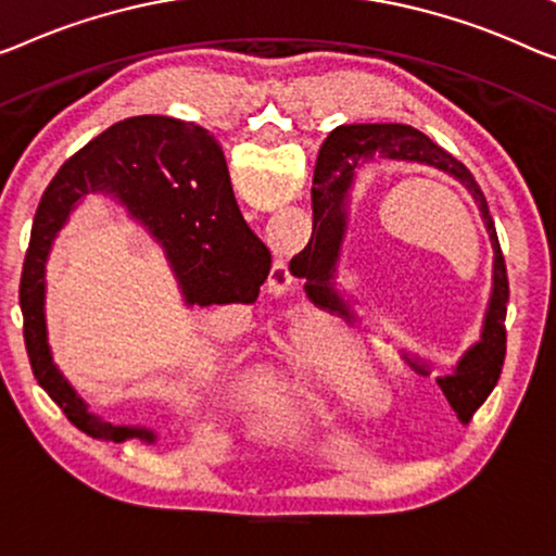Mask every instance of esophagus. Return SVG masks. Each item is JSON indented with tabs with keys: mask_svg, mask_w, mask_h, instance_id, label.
I'll list each match as a JSON object with an SVG mask.
<instances>
[{
	"mask_svg": "<svg viewBox=\"0 0 556 556\" xmlns=\"http://www.w3.org/2000/svg\"><path fill=\"white\" fill-rule=\"evenodd\" d=\"M292 271H289L287 262H275V267H271V275H269V292L275 294H287L289 289H292Z\"/></svg>",
	"mask_w": 556,
	"mask_h": 556,
	"instance_id": "1",
	"label": "esophagus"
}]
</instances>
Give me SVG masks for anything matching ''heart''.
I'll return each mask as SVG.
<instances>
[{"label": "heart", "mask_w": 556, "mask_h": 556, "mask_svg": "<svg viewBox=\"0 0 556 556\" xmlns=\"http://www.w3.org/2000/svg\"><path fill=\"white\" fill-rule=\"evenodd\" d=\"M354 371L346 359L344 346L334 334L306 331L292 346V364L285 379V392L296 402L317 400L321 392H334L344 387L354 394V404L364 412H375L387 404V387L379 382H364L357 387ZM319 402V400H317Z\"/></svg>", "instance_id": "1"}]
</instances>
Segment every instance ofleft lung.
<instances>
[{
    "mask_svg": "<svg viewBox=\"0 0 556 556\" xmlns=\"http://www.w3.org/2000/svg\"><path fill=\"white\" fill-rule=\"evenodd\" d=\"M375 156H384V160H407L437 167L469 189L475 197V204L482 212L484 227L490 231V242L494 250V269H492V296L490 309L484 317L482 339L471 346V350L459 359L457 369L452 375L439 377L437 384L442 387L446 402L457 412L462 425H469L471 414L482 407L486 396L492 394L496 387V379L502 375L504 354H507V329H504V319H507V302H509V279H507V264H504V254L496 239L494 219L490 214V204H486L484 192L479 189L477 179L471 172L464 167L459 160H454L450 152L434 144L427 135L419 129L407 127V124H342L325 139L319 149L317 167L325 169L319 179V189H312V210H314V225H312V239L304 250L289 262V271L294 277L304 279V292L309 300L321 306H334V309H344L342 296L334 292L331 279L337 271L339 250H342L344 239V225L346 214L342 210V197L346 189L352 187L354 172H357L364 162L375 160ZM317 179V172H314ZM421 375H427V367L414 364Z\"/></svg>",
    "mask_w": 556,
    "mask_h": 556,
    "instance_id": "8db88e82",
    "label": "left lung"
}]
</instances>
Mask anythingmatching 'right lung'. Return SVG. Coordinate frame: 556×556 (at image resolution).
Returning a JSON list of instances; mask_svg holds the SVG:
<instances>
[{
	"label": "right lung",
	"mask_w": 556,
	"mask_h": 556,
	"mask_svg": "<svg viewBox=\"0 0 556 556\" xmlns=\"http://www.w3.org/2000/svg\"><path fill=\"white\" fill-rule=\"evenodd\" d=\"M89 192L114 194L152 231L187 304H254L269 277L271 254L239 212L219 142L192 122L144 114L112 124L49 181L31 222L20 281L31 371L81 432L112 442L135 437L154 442L152 429L117 427L89 414L54 367L47 344L45 264L74 202Z\"/></svg>",
	"instance_id": "1"
}]
</instances>
